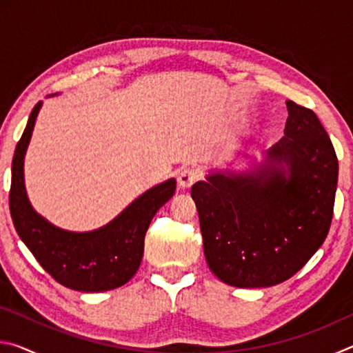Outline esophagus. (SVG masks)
Masks as SVG:
<instances>
[{
	"mask_svg": "<svg viewBox=\"0 0 353 353\" xmlns=\"http://www.w3.org/2000/svg\"><path fill=\"white\" fill-rule=\"evenodd\" d=\"M199 179V170L194 168V166H187V168H182L179 171L177 182L182 188H190L196 181Z\"/></svg>",
	"mask_w": 353,
	"mask_h": 353,
	"instance_id": "obj_1",
	"label": "esophagus"
}]
</instances>
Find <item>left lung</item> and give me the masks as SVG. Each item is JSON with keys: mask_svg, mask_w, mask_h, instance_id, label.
Returning a JSON list of instances; mask_svg holds the SVG:
<instances>
[{"mask_svg": "<svg viewBox=\"0 0 353 353\" xmlns=\"http://www.w3.org/2000/svg\"><path fill=\"white\" fill-rule=\"evenodd\" d=\"M285 137L246 174L216 172L191 187L212 272L236 288L294 276L327 238L338 159L313 110L286 101Z\"/></svg>", "mask_w": 353, "mask_h": 353, "instance_id": "obj_1", "label": "left lung"}]
</instances>
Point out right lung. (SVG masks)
I'll use <instances>...</instances> for the list:
<instances>
[{
  "instance_id": "add662e5",
  "label": "right lung",
  "mask_w": 353,
  "mask_h": 353,
  "mask_svg": "<svg viewBox=\"0 0 353 353\" xmlns=\"http://www.w3.org/2000/svg\"><path fill=\"white\" fill-rule=\"evenodd\" d=\"M41 103L29 115L25 132L12 160L9 208L17 234L41 268L70 290L99 292L128 283L139 271L145 250V235L154 214L176 191L170 179L155 185L110 221L93 232H68L40 216L28 199L23 176L25 154Z\"/></svg>"
}]
</instances>
